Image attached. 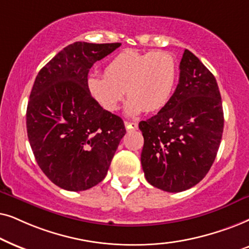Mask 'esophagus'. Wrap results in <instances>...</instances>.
I'll return each instance as SVG.
<instances>
[{"instance_id": "esophagus-1", "label": "esophagus", "mask_w": 249, "mask_h": 249, "mask_svg": "<svg viewBox=\"0 0 249 249\" xmlns=\"http://www.w3.org/2000/svg\"><path fill=\"white\" fill-rule=\"evenodd\" d=\"M125 127L127 130H137L138 128V123H131V122H125Z\"/></svg>"}]
</instances>
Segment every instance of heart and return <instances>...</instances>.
Returning <instances> with one entry per match:
<instances>
[{"mask_svg": "<svg viewBox=\"0 0 249 249\" xmlns=\"http://www.w3.org/2000/svg\"><path fill=\"white\" fill-rule=\"evenodd\" d=\"M177 62L166 51L139 52L125 50L105 67L104 76L91 75L88 89L92 98L108 111H115L126 91V111L137 115L161 109L173 92Z\"/></svg>", "mask_w": 249, "mask_h": 249, "instance_id": "b5f03b06", "label": "heart"}]
</instances>
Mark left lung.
Instances as JSON below:
<instances>
[{
	"mask_svg": "<svg viewBox=\"0 0 249 249\" xmlns=\"http://www.w3.org/2000/svg\"><path fill=\"white\" fill-rule=\"evenodd\" d=\"M223 125L216 79L194 53L184 50L173 95L157 115L139 123L147 181L167 192L199 183L216 157Z\"/></svg>",
	"mask_w": 249,
	"mask_h": 249,
	"instance_id": "1",
	"label": "left lung"
}]
</instances>
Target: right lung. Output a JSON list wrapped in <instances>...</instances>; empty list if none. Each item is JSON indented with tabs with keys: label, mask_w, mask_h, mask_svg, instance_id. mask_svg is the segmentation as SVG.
Instances as JSON below:
<instances>
[{
	"label": "right lung",
	"mask_w": 249,
	"mask_h": 249,
	"mask_svg": "<svg viewBox=\"0 0 249 249\" xmlns=\"http://www.w3.org/2000/svg\"><path fill=\"white\" fill-rule=\"evenodd\" d=\"M119 46L75 42L36 76L26 112L28 140L43 173L65 190L100 183L126 133L123 119L105 110L88 89L94 62Z\"/></svg>",
	"instance_id": "right-lung-1"
}]
</instances>
